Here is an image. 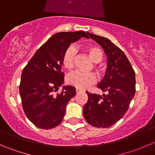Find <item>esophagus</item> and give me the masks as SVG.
Masks as SVG:
<instances>
[{"instance_id":"34e87169","label":"esophagus","mask_w":155,"mask_h":155,"mask_svg":"<svg viewBox=\"0 0 155 155\" xmlns=\"http://www.w3.org/2000/svg\"><path fill=\"white\" fill-rule=\"evenodd\" d=\"M76 93H77V94H79V93H81V92H83V91H82V89L76 88Z\"/></svg>"}]
</instances>
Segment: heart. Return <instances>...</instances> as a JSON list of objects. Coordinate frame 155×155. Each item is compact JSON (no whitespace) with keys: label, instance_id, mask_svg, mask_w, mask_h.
I'll list each match as a JSON object with an SVG mask.
<instances>
[{"label":"heart","instance_id":"heart-1","mask_svg":"<svg viewBox=\"0 0 155 155\" xmlns=\"http://www.w3.org/2000/svg\"><path fill=\"white\" fill-rule=\"evenodd\" d=\"M85 51L90 56L91 59L95 63L102 60L103 52L100 48L95 46H88L85 47ZM76 50L73 47H69L65 50L62 56V65L67 70H71L74 66ZM96 80L94 74L86 73L80 71H76L70 73L68 76L67 82L69 85L77 87V88H86L91 84L94 83Z\"/></svg>","mask_w":155,"mask_h":155}]
</instances>
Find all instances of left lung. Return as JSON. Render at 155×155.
I'll return each instance as SVG.
<instances>
[{
	"label": "left lung",
	"instance_id": "left-lung-1",
	"mask_svg": "<svg viewBox=\"0 0 155 155\" xmlns=\"http://www.w3.org/2000/svg\"><path fill=\"white\" fill-rule=\"evenodd\" d=\"M104 48L107 57L105 76L97 85L103 95L86 92L88 101L83 115L89 124L109 127L119 121L129 108L136 92L135 72L123 51L106 37L88 34Z\"/></svg>",
	"mask_w": 155,
	"mask_h": 155
}]
</instances>
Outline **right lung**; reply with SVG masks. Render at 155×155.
Wrapping results in <instances>:
<instances>
[{
    "mask_svg": "<svg viewBox=\"0 0 155 155\" xmlns=\"http://www.w3.org/2000/svg\"><path fill=\"white\" fill-rule=\"evenodd\" d=\"M88 32H60L42 45L23 69L19 93L27 118L36 127L51 129L61 123L66 106L76 94L73 86H63L61 94L54 92L64 83L62 56L71 43L81 37L89 38Z\"/></svg>",
    "mask_w": 155,
    "mask_h": 155,
    "instance_id": "obj_1",
    "label": "right lung"
}]
</instances>
